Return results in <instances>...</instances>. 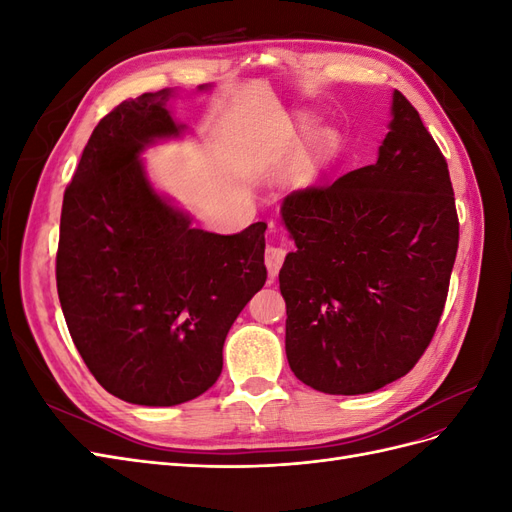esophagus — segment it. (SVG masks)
<instances>
[{
    "label": "esophagus",
    "instance_id": "esophagus-1",
    "mask_svg": "<svg viewBox=\"0 0 512 512\" xmlns=\"http://www.w3.org/2000/svg\"><path fill=\"white\" fill-rule=\"evenodd\" d=\"M284 258H286V252L282 250V247H275V245H269L267 252H265V262H267V269H269V277L271 280H275L277 273H280L282 265H284Z\"/></svg>",
    "mask_w": 512,
    "mask_h": 512
}]
</instances>
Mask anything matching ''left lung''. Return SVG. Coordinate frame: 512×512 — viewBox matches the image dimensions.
Listing matches in <instances>:
<instances>
[{"instance_id": "8db88e82", "label": "left lung", "mask_w": 512, "mask_h": 512, "mask_svg": "<svg viewBox=\"0 0 512 512\" xmlns=\"http://www.w3.org/2000/svg\"><path fill=\"white\" fill-rule=\"evenodd\" d=\"M378 162L284 198L297 250L280 271L286 356L329 395L382 389L438 329L459 245L448 164L421 115L393 91Z\"/></svg>"}]
</instances>
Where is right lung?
I'll list each match as a JSON object with an SVG mask.
<instances>
[{
	"instance_id": "add662e5",
	"label": "right lung",
	"mask_w": 512,
	"mask_h": 512,
	"mask_svg": "<svg viewBox=\"0 0 512 512\" xmlns=\"http://www.w3.org/2000/svg\"><path fill=\"white\" fill-rule=\"evenodd\" d=\"M170 94L123 100L100 119L59 224L55 275L72 342L108 393L138 406L211 389L232 322L267 282L265 222L215 235L151 188L138 156L183 130Z\"/></svg>"
}]
</instances>
